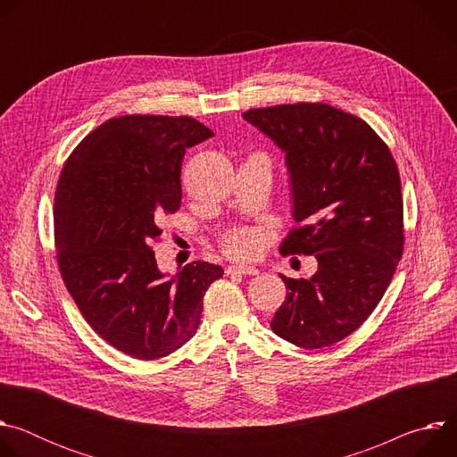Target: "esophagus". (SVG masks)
I'll list each match as a JSON object with an SVG mask.
<instances>
[{"mask_svg": "<svg viewBox=\"0 0 457 457\" xmlns=\"http://www.w3.org/2000/svg\"><path fill=\"white\" fill-rule=\"evenodd\" d=\"M226 273H228V275H235V273H238V275H249V277H254V275H258V270H256V268H253V266H229V268L226 270Z\"/></svg>", "mask_w": 457, "mask_h": 457, "instance_id": "1", "label": "esophagus"}]
</instances>
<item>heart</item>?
<instances>
[{
  "label": "heart",
  "instance_id": "1",
  "mask_svg": "<svg viewBox=\"0 0 457 457\" xmlns=\"http://www.w3.org/2000/svg\"><path fill=\"white\" fill-rule=\"evenodd\" d=\"M266 240V233L258 228H237L222 238V249L228 256L245 260L254 256Z\"/></svg>",
  "mask_w": 457,
  "mask_h": 457
}]
</instances>
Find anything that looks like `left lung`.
Masks as SVG:
<instances>
[{
	"label": "left lung",
	"mask_w": 457,
	"mask_h": 457,
	"mask_svg": "<svg viewBox=\"0 0 457 457\" xmlns=\"http://www.w3.org/2000/svg\"><path fill=\"white\" fill-rule=\"evenodd\" d=\"M286 152L293 215L282 254H314L318 271L282 280L271 329L302 347H329L370 316L403 253V197L396 161L360 117L325 103L242 113Z\"/></svg>",
	"instance_id": "8db88e82"
}]
</instances>
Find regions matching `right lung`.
I'll use <instances>...</instances> for the list:
<instances>
[{"instance_id":"obj_1","label":"right lung","mask_w":457,"mask_h":457,"mask_svg":"<svg viewBox=\"0 0 457 457\" xmlns=\"http://www.w3.org/2000/svg\"><path fill=\"white\" fill-rule=\"evenodd\" d=\"M213 136L197 119L122 115L97 126L57 180V266L90 328L117 351L157 360L184 345L201 323L203 298L220 266L159 271L152 244L164 215L180 208L186 148Z\"/></svg>"}]
</instances>
